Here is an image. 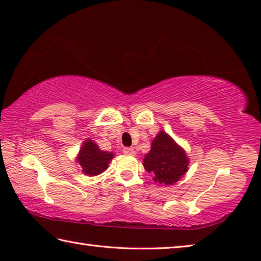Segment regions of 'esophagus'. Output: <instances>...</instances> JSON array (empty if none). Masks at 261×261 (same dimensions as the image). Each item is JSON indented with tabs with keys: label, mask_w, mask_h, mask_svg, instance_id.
Here are the masks:
<instances>
[{
	"label": "esophagus",
	"mask_w": 261,
	"mask_h": 261,
	"mask_svg": "<svg viewBox=\"0 0 261 261\" xmlns=\"http://www.w3.org/2000/svg\"><path fill=\"white\" fill-rule=\"evenodd\" d=\"M123 153L126 154V155H135L136 151L134 147H124V149H123Z\"/></svg>",
	"instance_id": "1"
}]
</instances>
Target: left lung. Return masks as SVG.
I'll use <instances>...</instances> for the list:
<instances>
[{"mask_svg":"<svg viewBox=\"0 0 261 261\" xmlns=\"http://www.w3.org/2000/svg\"><path fill=\"white\" fill-rule=\"evenodd\" d=\"M189 163L184 148L161 130L152 140L149 152L145 154L143 166L147 173L154 175L155 183L173 185L189 170Z\"/></svg>","mask_w":261,"mask_h":261,"instance_id":"8db88e82","label":"left lung"}]
</instances>
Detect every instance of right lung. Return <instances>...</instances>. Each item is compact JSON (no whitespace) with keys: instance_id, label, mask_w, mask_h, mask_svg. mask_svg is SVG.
Segmentation results:
<instances>
[{"instance_id":"1","label":"right lung","mask_w":261,"mask_h":261,"mask_svg":"<svg viewBox=\"0 0 261 261\" xmlns=\"http://www.w3.org/2000/svg\"><path fill=\"white\" fill-rule=\"evenodd\" d=\"M114 156L115 154L113 152L102 151L98 144L94 143L91 138H87L82 144L76 161L83 173L92 177V176L102 174Z\"/></svg>"}]
</instances>
